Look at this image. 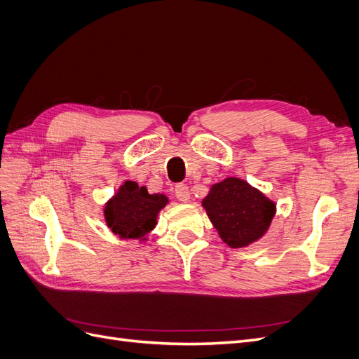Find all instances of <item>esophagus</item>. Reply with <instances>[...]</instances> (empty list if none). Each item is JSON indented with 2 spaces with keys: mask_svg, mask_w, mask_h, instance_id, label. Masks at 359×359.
Returning <instances> with one entry per match:
<instances>
[{
  "mask_svg": "<svg viewBox=\"0 0 359 359\" xmlns=\"http://www.w3.org/2000/svg\"><path fill=\"white\" fill-rule=\"evenodd\" d=\"M175 195H176V198H177L179 201H183V203L189 201V198H191L189 188L187 187V184H183V183L176 184V188H175Z\"/></svg>",
  "mask_w": 359,
  "mask_h": 359,
  "instance_id": "esophagus-1",
  "label": "esophagus"
}]
</instances>
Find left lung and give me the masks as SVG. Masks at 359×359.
I'll return each instance as SVG.
<instances>
[{"label": "left lung", "instance_id": "8db88e82", "mask_svg": "<svg viewBox=\"0 0 359 359\" xmlns=\"http://www.w3.org/2000/svg\"><path fill=\"white\" fill-rule=\"evenodd\" d=\"M203 207L222 241L231 248L259 241L276 213L275 201L240 177L211 184Z\"/></svg>", "mask_w": 359, "mask_h": 359}]
</instances>
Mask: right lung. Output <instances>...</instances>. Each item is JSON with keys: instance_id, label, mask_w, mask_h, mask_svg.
<instances>
[{"instance_id": "right-lung-1", "label": "right lung", "mask_w": 359, "mask_h": 359, "mask_svg": "<svg viewBox=\"0 0 359 359\" xmlns=\"http://www.w3.org/2000/svg\"><path fill=\"white\" fill-rule=\"evenodd\" d=\"M170 203L164 194H149L146 187L126 180L103 207V217L108 229L121 240H148L158 215Z\"/></svg>"}]
</instances>
